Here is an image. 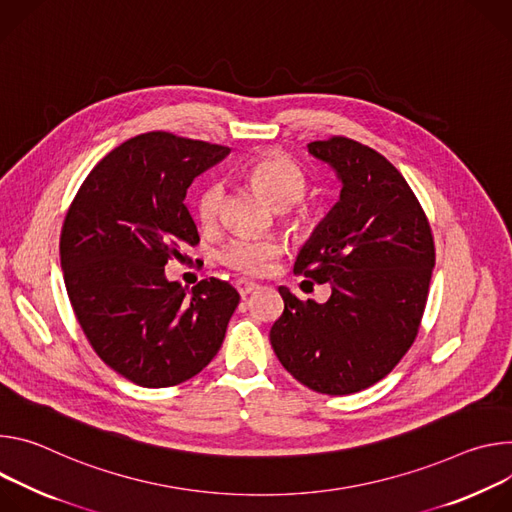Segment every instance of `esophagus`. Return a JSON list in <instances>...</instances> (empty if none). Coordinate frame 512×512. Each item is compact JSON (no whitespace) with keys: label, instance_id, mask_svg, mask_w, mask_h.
<instances>
[{"label":"esophagus","instance_id":"34e87169","mask_svg":"<svg viewBox=\"0 0 512 512\" xmlns=\"http://www.w3.org/2000/svg\"><path fill=\"white\" fill-rule=\"evenodd\" d=\"M236 289H238V293L242 297H248L250 293H254L258 289V285H256V282H250V280H238L236 282Z\"/></svg>","mask_w":512,"mask_h":512}]
</instances>
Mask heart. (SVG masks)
I'll return each instance as SVG.
<instances>
[{"mask_svg": "<svg viewBox=\"0 0 512 512\" xmlns=\"http://www.w3.org/2000/svg\"><path fill=\"white\" fill-rule=\"evenodd\" d=\"M250 181L264 191L270 203L282 213L299 203L307 193V179L303 170L287 156H266L256 160L248 170ZM225 189L219 181H209L197 199V213L203 225H213L221 213ZM282 252V244L276 238H254L238 236L227 242L221 250V258L246 274H262L274 258Z\"/></svg>", "mask_w": 512, "mask_h": 512, "instance_id": "1", "label": "heart"}]
</instances>
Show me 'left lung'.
Returning a JSON list of instances; mask_svg holds the SVG:
<instances>
[{
  "mask_svg": "<svg viewBox=\"0 0 512 512\" xmlns=\"http://www.w3.org/2000/svg\"><path fill=\"white\" fill-rule=\"evenodd\" d=\"M307 148L335 170L342 193L301 248L295 272L329 282L331 297L299 301L278 287L285 311L270 344L301 384L352 394L382 380L413 346L435 246L415 193L382 154L342 136Z\"/></svg>",
  "mask_w": 512,
  "mask_h": 512,
  "instance_id": "obj_1",
  "label": "left lung"
}]
</instances>
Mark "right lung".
Here are the masks:
<instances>
[{"label":"right lung","instance_id":"right-lung-1","mask_svg":"<svg viewBox=\"0 0 512 512\" xmlns=\"http://www.w3.org/2000/svg\"><path fill=\"white\" fill-rule=\"evenodd\" d=\"M230 148L148 132L103 156L61 232L65 287L97 356L146 388L181 384L219 352L240 295L230 282H170L164 264L199 244L187 189Z\"/></svg>","mask_w":512,"mask_h":512}]
</instances>
